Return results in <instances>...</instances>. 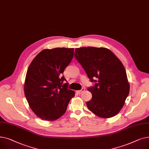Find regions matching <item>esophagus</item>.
<instances>
[{
  "mask_svg": "<svg viewBox=\"0 0 149 149\" xmlns=\"http://www.w3.org/2000/svg\"><path fill=\"white\" fill-rule=\"evenodd\" d=\"M84 90H85V88H83L80 91H77V92L78 93H79V94H80V93H81L83 92H84Z\"/></svg>",
  "mask_w": 149,
  "mask_h": 149,
  "instance_id": "1",
  "label": "esophagus"
}]
</instances>
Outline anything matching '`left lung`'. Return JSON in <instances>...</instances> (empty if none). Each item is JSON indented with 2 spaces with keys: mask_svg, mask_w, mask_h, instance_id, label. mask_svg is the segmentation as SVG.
<instances>
[{
  "mask_svg": "<svg viewBox=\"0 0 149 149\" xmlns=\"http://www.w3.org/2000/svg\"><path fill=\"white\" fill-rule=\"evenodd\" d=\"M74 56L94 86L88 88L92 99L86 102L89 110L101 118L118 114L130 89L126 70L115 55L105 48H76Z\"/></svg>",
  "mask_w": 149,
  "mask_h": 149,
  "instance_id": "obj_1",
  "label": "left lung"
}]
</instances>
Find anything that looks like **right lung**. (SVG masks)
I'll list each match as a JSON object with an SVG mask.
<instances>
[{
	"mask_svg": "<svg viewBox=\"0 0 149 149\" xmlns=\"http://www.w3.org/2000/svg\"><path fill=\"white\" fill-rule=\"evenodd\" d=\"M74 48L43 49L33 59L27 70L24 92L29 107L39 118L46 121L58 119L66 111L75 96L68 89L62 75L74 57Z\"/></svg>",
	"mask_w": 149,
	"mask_h": 149,
	"instance_id": "right-lung-1",
	"label": "right lung"
}]
</instances>
